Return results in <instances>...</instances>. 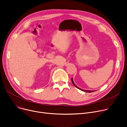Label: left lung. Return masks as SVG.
<instances>
[{"label": "left lung", "mask_w": 127, "mask_h": 127, "mask_svg": "<svg viewBox=\"0 0 127 127\" xmlns=\"http://www.w3.org/2000/svg\"><path fill=\"white\" fill-rule=\"evenodd\" d=\"M71 80H72V83H73V84L74 85V86H75V87H76L77 89H79V90H81V91H85V92H89V93H91V92H94L95 91H91V90H83V89H80V88H78L75 84V83H74V81H73V78H71Z\"/></svg>", "instance_id": "obj_1"}]
</instances>
